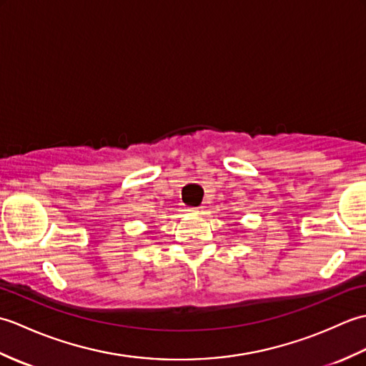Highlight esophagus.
<instances>
[{
	"label": "esophagus",
	"mask_w": 366,
	"mask_h": 366,
	"mask_svg": "<svg viewBox=\"0 0 366 366\" xmlns=\"http://www.w3.org/2000/svg\"><path fill=\"white\" fill-rule=\"evenodd\" d=\"M187 212H189V214H192V215H197V214H199V211H198L197 207H189V209H187Z\"/></svg>",
	"instance_id": "esophagus-1"
}]
</instances>
